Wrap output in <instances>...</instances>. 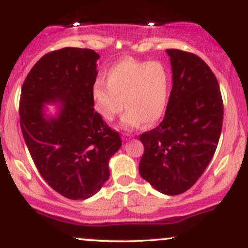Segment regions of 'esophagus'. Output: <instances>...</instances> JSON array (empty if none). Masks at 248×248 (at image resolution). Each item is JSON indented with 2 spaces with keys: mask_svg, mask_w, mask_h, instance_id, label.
<instances>
[{
  "mask_svg": "<svg viewBox=\"0 0 248 248\" xmlns=\"http://www.w3.org/2000/svg\"><path fill=\"white\" fill-rule=\"evenodd\" d=\"M122 138H124V140H129L130 138H133V135L132 134H129V133H124L122 134Z\"/></svg>",
  "mask_w": 248,
  "mask_h": 248,
  "instance_id": "1",
  "label": "esophagus"
}]
</instances>
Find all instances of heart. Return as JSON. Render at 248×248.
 <instances>
[{"label": "heart", "mask_w": 248, "mask_h": 248, "mask_svg": "<svg viewBox=\"0 0 248 248\" xmlns=\"http://www.w3.org/2000/svg\"><path fill=\"white\" fill-rule=\"evenodd\" d=\"M92 87V100L96 112L112 121L124 107L120 126L126 129L139 127L144 121L154 124L166 112L171 92V73L161 62H143L124 58L115 62L106 76Z\"/></svg>", "instance_id": "1"}]
</instances>
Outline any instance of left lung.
Segmentation results:
<instances>
[{"mask_svg": "<svg viewBox=\"0 0 248 248\" xmlns=\"http://www.w3.org/2000/svg\"><path fill=\"white\" fill-rule=\"evenodd\" d=\"M172 88L163 120L140 135L141 177L164 195L189 190L211 162L223 126L224 107L215 75L203 59L168 49Z\"/></svg>", "mask_w": 248, "mask_h": 248, "instance_id": "1", "label": "left lung"}]
</instances>
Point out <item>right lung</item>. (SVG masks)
<instances>
[{
	"label": "right lung",
	"instance_id": "1",
	"mask_svg": "<svg viewBox=\"0 0 248 248\" xmlns=\"http://www.w3.org/2000/svg\"><path fill=\"white\" fill-rule=\"evenodd\" d=\"M99 58L90 49L52 51L33 65L21 92V129L35 166L55 191L73 201L101 189L109 178L108 162L122 144L94 112ZM46 104L57 105L55 115Z\"/></svg>",
	"mask_w": 248,
	"mask_h": 248
}]
</instances>
